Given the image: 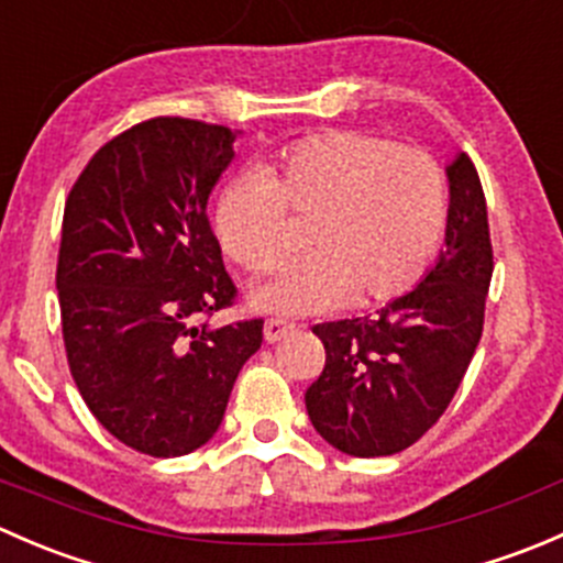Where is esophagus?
Here are the masks:
<instances>
[{"label":"esophagus","instance_id":"obj_1","mask_svg":"<svg viewBox=\"0 0 563 563\" xmlns=\"http://www.w3.org/2000/svg\"><path fill=\"white\" fill-rule=\"evenodd\" d=\"M297 332V323L286 321V318H269L264 323V340L266 343H277V340L288 338V334Z\"/></svg>","mask_w":563,"mask_h":563}]
</instances>
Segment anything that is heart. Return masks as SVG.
Returning <instances> with one entry per match:
<instances>
[{"instance_id": "1", "label": "heart", "mask_w": 563, "mask_h": 563, "mask_svg": "<svg viewBox=\"0 0 563 563\" xmlns=\"http://www.w3.org/2000/svg\"><path fill=\"white\" fill-rule=\"evenodd\" d=\"M286 214L308 220V255L255 288L253 308H367L402 297L430 269L446 229V185L422 150L329 130L234 176L214 203V240L242 269L266 272L286 247Z\"/></svg>"}]
</instances>
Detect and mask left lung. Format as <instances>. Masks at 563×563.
Wrapping results in <instances>:
<instances>
[{
  "mask_svg": "<svg viewBox=\"0 0 563 563\" xmlns=\"http://www.w3.org/2000/svg\"><path fill=\"white\" fill-rule=\"evenodd\" d=\"M446 247L419 286L373 318L313 327L327 365L305 391V406L321 439L345 455H395L422 439L479 345L493 277L487 203L465 152L446 166Z\"/></svg>",
  "mask_w": 563,
  "mask_h": 563,
  "instance_id": "left-lung-1",
  "label": "left lung"
}]
</instances>
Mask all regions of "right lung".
<instances>
[{"mask_svg":"<svg viewBox=\"0 0 563 563\" xmlns=\"http://www.w3.org/2000/svg\"><path fill=\"white\" fill-rule=\"evenodd\" d=\"M234 130L157 117L95 152L62 220L56 291L67 365L100 424L135 452L179 457L218 433L264 321L212 329L234 305L207 201Z\"/></svg>","mask_w":563,"mask_h":563,"instance_id":"obj_1","label":"right lung"}]
</instances>
